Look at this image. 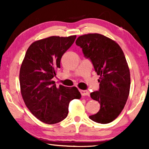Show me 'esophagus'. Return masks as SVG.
Masks as SVG:
<instances>
[{
  "instance_id": "esophagus-1",
  "label": "esophagus",
  "mask_w": 149,
  "mask_h": 149,
  "mask_svg": "<svg viewBox=\"0 0 149 149\" xmlns=\"http://www.w3.org/2000/svg\"><path fill=\"white\" fill-rule=\"evenodd\" d=\"M79 91H80L81 94L83 95V96H85V95H89V91H87L86 90H81V89H80L79 90Z\"/></svg>"
}]
</instances>
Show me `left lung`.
<instances>
[{
    "label": "left lung",
    "mask_w": 149,
    "mask_h": 149,
    "mask_svg": "<svg viewBox=\"0 0 149 149\" xmlns=\"http://www.w3.org/2000/svg\"><path fill=\"white\" fill-rule=\"evenodd\" d=\"M76 45L90 59L100 76L99 91L90 95L100 109L89 119L102 124L111 123L123 111L130 93V72L123 50L115 40L97 33L79 36Z\"/></svg>",
    "instance_id": "obj_1"
}]
</instances>
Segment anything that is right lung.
<instances>
[{
    "label": "right lung",
    "instance_id": "add662e5",
    "mask_svg": "<svg viewBox=\"0 0 149 149\" xmlns=\"http://www.w3.org/2000/svg\"><path fill=\"white\" fill-rule=\"evenodd\" d=\"M77 36H53L36 40L26 51L19 70L20 90L24 103L34 117L47 124L62 121L68 113L69 103L80 99L76 87L60 85L52 79L60 68L61 58Z\"/></svg>",
    "mask_w": 149,
    "mask_h": 149
}]
</instances>
